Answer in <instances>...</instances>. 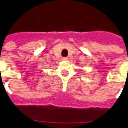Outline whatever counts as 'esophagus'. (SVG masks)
I'll return each instance as SVG.
<instances>
[{"instance_id": "esophagus-1", "label": "esophagus", "mask_w": 128, "mask_h": 128, "mask_svg": "<svg viewBox=\"0 0 128 128\" xmlns=\"http://www.w3.org/2000/svg\"><path fill=\"white\" fill-rule=\"evenodd\" d=\"M62 59L63 60H68V58H67V57H63Z\"/></svg>"}]
</instances>
